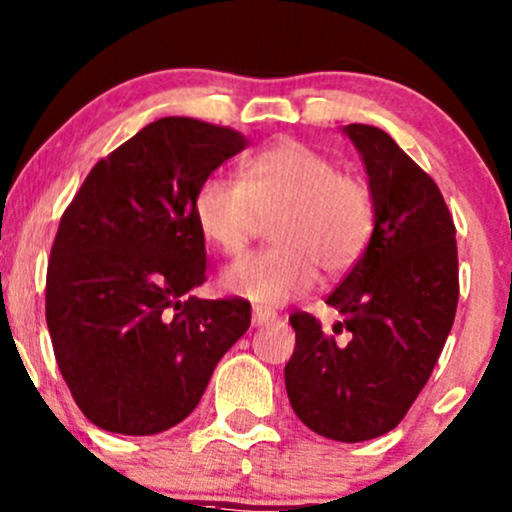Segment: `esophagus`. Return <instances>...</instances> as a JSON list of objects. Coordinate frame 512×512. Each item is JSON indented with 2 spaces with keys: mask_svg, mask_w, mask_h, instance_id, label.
<instances>
[{
  "mask_svg": "<svg viewBox=\"0 0 512 512\" xmlns=\"http://www.w3.org/2000/svg\"><path fill=\"white\" fill-rule=\"evenodd\" d=\"M274 320H277V313L269 311V308H262V306L252 308V325H255V328H260V325H267V323H274Z\"/></svg>",
  "mask_w": 512,
  "mask_h": 512,
  "instance_id": "obj_1",
  "label": "esophagus"
}]
</instances>
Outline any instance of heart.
I'll list each match as a JSON object with an SVG mask.
<instances>
[{
  "instance_id": "heart-1",
  "label": "heart",
  "mask_w": 512,
  "mask_h": 512,
  "mask_svg": "<svg viewBox=\"0 0 512 512\" xmlns=\"http://www.w3.org/2000/svg\"><path fill=\"white\" fill-rule=\"evenodd\" d=\"M199 230L223 255H243L272 221L277 245L223 272V289L265 306L306 294L318 269L350 272L374 230L372 187L342 172L330 155L303 140H277L245 157L240 182L211 174L194 196Z\"/></svg>"
}]
</instances>
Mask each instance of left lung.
<instances>
[{
	"label": "left lung",
	"instance_id": "8db88e82",
	"mask_svg": "<svg viewBox=\"0 0 512 512\" xmlns=\"http://www.w3.org/2000/svg\"><path fill=\"white\" fill-rule=\"evenodd\" d=\"M374 196V230L357 265L325 299V330L296 311L286 393L306 428L364 442L396 428L428 384L459 301L454 221L435 179L381 128L350 123Z\"/></svg>",
	"mask_w": 512,
	"mask_h": 512
}]
</instances>
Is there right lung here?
Returning <instances> with one entry per match:
<instances>
[{
    "instance_id": "add662e5",
    "label": "right lung",
    "mask_w": 512,
    "mask_h": 512,
    "mask_svg": "<svg viewBox=\"0 0 512 512\" xmlns=\"http://www.w3.org/2000/svg\"><path fill=\"white\" fill-rule=\"evenodd\" d=\"M247 145L235 128L157 119L101 157L60 218L46 323L67 389L101 430L182 423L250 328V301L189 296L206 282L196 189Z\"/></svg>"
}]
</instances>
